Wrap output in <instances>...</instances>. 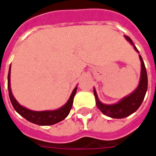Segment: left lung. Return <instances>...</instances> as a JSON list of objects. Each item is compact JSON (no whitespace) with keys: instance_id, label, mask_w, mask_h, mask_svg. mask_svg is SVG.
<instances>
[{"instance_id":"1","label":"left lung","mask_w":156,"mask_h":156,"mask_svg":"<svg viewBox=\"0 0 156 156\" xmlns=\"http://www.w3.org/2000/svg\"><path fill=\"white\" fill-rule=\"evenodd\" d=\"M125 38L134 46L132 40L130 39L129 36L125 35ZM135 49L138 52L135 47ZM139 56H140V60H141V80H140V83H139L138 87L131 94H129V96L123 98L120 102H118L116 104H102L97 97L95 89H94V94L95 99H96V105H97L98 108L105 115H108V116L112 117V118H117V119L125 118V117L129 116L131 114H133L134 112L137 110L142 103L147 89V75L143 60H142L141 55H139Z\"/></svg>"}]
</instances>
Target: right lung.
<instances>
[{
  "mask_svg": "<svg viewBox=\"0 0 156 156\" xmlns=\"http://www.w3.org/2000/svg\"><path fill=\"white\" fill-rule=\"evenodd\" d=\"M8 89H9V98L11 101V103L17 113H19L21 116L24 117L26 120H27L30 122L37 124V125H41V126H48V125H53V124L59 122L69 115V112L71 110V108L73 106V100H74L75 93H76L77 87L74 89L68 102L61 108H59L57 110L42 111V112L29 110L27 108L21 107V105L16 101V100L12 94L11 88H10V69H9V75H8Z\"/></svg>",
  "mask_w": 156,
  "mask_h": 156,
  "instance_id": "obj_1",
  "label": "right lung"
}]
</instances>
